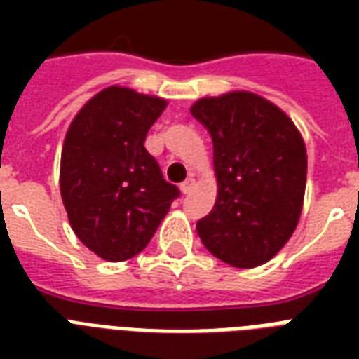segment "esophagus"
I'll use <instances>...</instances> for the list:
<instances>
[{"mask_svg": "<svg viewBox=\"0 0 359 359\" xmlns=\"http://www.w3.org/2000/svg\"><path fill=\"white\" fill-rule=\"evenodd\" d=\"M194 184H196V180L191 179H186L182 184H180V190H182V194H190L191 190H194Z\"/></svg>", "mask_w": 359, "mask_h": 359, "instance_id": "esophagus-1", "label": "esophagus"}]
</instances>
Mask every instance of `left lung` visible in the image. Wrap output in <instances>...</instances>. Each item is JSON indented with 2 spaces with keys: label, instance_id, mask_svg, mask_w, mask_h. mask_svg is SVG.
I'll return each instance as SVG.
<instances>
[{
  "label": "left lung",
  "instance_id": "1",
  "mask_svg": "<svg viewBox=\"0 0 359 359\" xmlns=\"http://www.w3.org/2000/svg\"><path fill=\"white\" fill-rule=\"evenodd\" d=\"M190 111L212 137L218 179V197L197 222V235L231 266H261L289 242L300 219L306 143L278 106L253 93L199 98Z\"/></svg>",
  "mask_w": 359,
  "mask_h": 359
}]
</instances>
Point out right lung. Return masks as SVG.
Segmentation results:
<instances>
[{"instance_id":"add662e5","label":"right lung","mask_w":359,"mask_h":359,"mask_svg":"<svg viewBox=\"0 0 359 359\" xmlns=\"http://www.w3.org/2000/svg\"><path fill=\"white\" fill-rule=\"evenodd\" d=\"M165 106L163 98L111 86L78 111L65 135L59 186L70 227L109 262L145 250L180 196L145 149Z\"/></svg>"}]
</instances>
